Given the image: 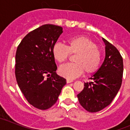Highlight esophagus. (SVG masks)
Masks as SVG:
<instances>
[{"label":"esophagus","mask_w":130,"mask_h":130,"mask_svg":"<svg viewBox=\"0 0 130 130\" xmlns=\"http://www.w3.org/2000/svg\"><path fill=\"white\" fill-rule=\"evenodd\" d=\"M73 81V80H71V79H67V80H66V83H72Z\"/></svg>","instance_id":"esophagus-1"}]
</instances>
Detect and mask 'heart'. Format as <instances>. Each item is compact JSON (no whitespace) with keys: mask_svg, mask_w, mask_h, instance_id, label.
I'll use <instances>...</instances> for the list:
<instances>
[{"mask_svg":"<svg viewBox=\"0 0 130 130\" xmlns=\"http://www.w3.org/2000/svg\"><path fill=\"white\" fill-rule=\"evenodd\" d=\"M67 47L57 43L53 47V55L58 62H64L70 53L76 55L75 64H66L58 69L59 74L68 79H75L82 74L94 73L98 70L102 61V53L97 45L88 38L77 36L68 39Z\"/></svg>","mask_w":130,"mask_h":130,"instance_id":"1","label":"heart"}]
</instances>
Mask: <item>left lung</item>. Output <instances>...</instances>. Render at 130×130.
Listing matches in <instances>:
<instances>
[{
  "mask_svg": "<svg viewBox=\"0 0 130 130\" xmlns=\"http://www.w3.org/2000/svg\"><path fill=\"white\" fill-rule=\"evenodd\" d=\"M105 45V57L102 66L84 83L77 94L81 106L90 112L100 111L110 105L119 92L123 75V60L118 49L102 38Z\"/></svg>",
  "mask_w": 130,
  "mask_h": 130,
  "instance_id": "8db88e82",
  "label": "left lung"
}]
</instances>
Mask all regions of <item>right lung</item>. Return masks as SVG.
Returning a JSON list of instances; mask_svg holds the SVG:
<instances>
[{"mask_svg": "<svg viewBox=\"0 0 130 130\" xmlns=\"http://www.w3.org/2000/svg\"><path fill=\"white\" fill-rule=\"evenodd\" d=\"M62 30L57 25H42L25 36L16 51L18 86L28 103L39 109L51 107L66 84V79L56 73L52 53Z\"/></svg>", "mask_w": 130, "mask_h": 130, "instance_id": "1", "label": "right lung"}]
</instances>
